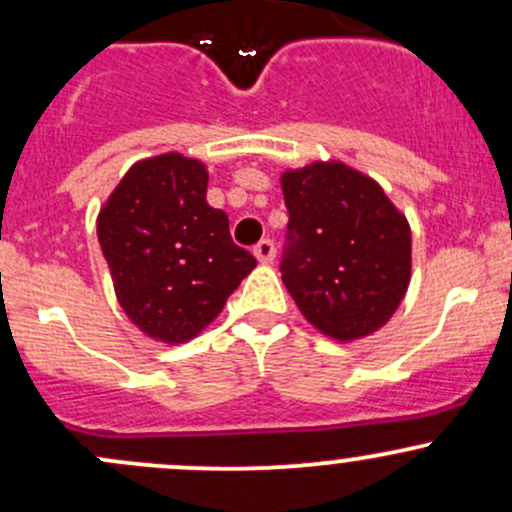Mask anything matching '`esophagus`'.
Segmentation results:
<instances>
[{"instance_id": "34e87169", "label": "esophagus", "mask_w": 512, "mask_h": 512, "mask_svg": "<svg viewBox=\"0 0 512 512\" xmlns=\"http://www.w3.org/2000/svg\"><path fill=\"white\" fill-rule=\"evenodd\" d=\"M274 255H277V247L269 238L260 240V243L255 245V257L262 262V265H269V262H274Z\"/></svg>"}]
</instances>
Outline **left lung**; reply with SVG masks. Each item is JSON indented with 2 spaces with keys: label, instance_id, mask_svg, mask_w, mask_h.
Instances as JSON below:
<instances>
[{
  "label": "left lung",
  "instance_id": "1",
  "mask_svg": "<svg viewBox=\"0 0 512 512\" xmlns=\"http://www.w3.org/2000/svg\"><path fill=\"white\" fill-rule=\"evenodd\" d=\"M282 279L303 318L338 342L389 323L411 284V226L384 189L340 160L282 172Z\"/></svg>",
  "mask_w": 512,
  "mask_h": 512
}]
</instances>
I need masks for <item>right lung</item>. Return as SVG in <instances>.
Returning <instances> with one entry per match:
<instances>
[{"label": "right lung", "instance_id": "obj_1", "mask_svg": "<svg viewBox=\"0 0 512 512\" xmlns=\"http://www.w3.org/2000/svg\"><path fill=\"white\" fill-rule=\"evenodd\" d=\"M204 162L165 153L136 162L97 218L123 313L148 338L189 342L257 265L233 243L226 211L206 201Z\"/></svg>", "mask_w": 512, "mask_h": 512}]
</instances>
